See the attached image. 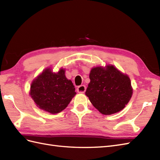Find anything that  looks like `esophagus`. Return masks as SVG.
Returning <instances> with one entry per match:
<instances>
[{"instance_id": "esophagus-1", "label": "esophagus", "mask_w": 160, "mask_h": 160, "mask_svg": "<svg viewBox=\"0 0 160 160\" xmlns=\"http://www.w3.org/2000/svg\"><path fill=\"white\" fill-rule=\"evenodd\" d=\"M86 91V87L84 85H80L77 88V92L79 93H84Z\"/></svg>"}]
</instances>
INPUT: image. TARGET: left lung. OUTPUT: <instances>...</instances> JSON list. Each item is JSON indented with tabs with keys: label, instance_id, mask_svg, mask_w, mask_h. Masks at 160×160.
<instances>
[{
	"label": "left lung",
	"instance_id": "obj_1",
	"mask_svg": "<svg viewBox=\"0 0 160 160\" xmlns=\"http://www.w3.org/2000/svg\"><path fill=\"white\" fill-rule=\"evenodd\" d=\"M89 78L91 82L85 94L102 114L119 112L128 104L132 95L130 80L113 65L93 68Z\"/></svg>",
	"mask_w": 160,
	"mask_h": 160
}]
</instances>
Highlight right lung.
<instances>
[{"label":"right lung","instance_id":"obj_1","mask_svg":"<svg viewBox=\"0 0 160 160\" xmlns=\"http://www.w3.org/2000/svg\"><path fill=\"white\" fill-rule=\"evenodd\" d=\"M72 82L65 76V69L53 73L46 69L31 84L30 95L38 107L52 114L58 113L67 108L76 95Z\"/></svg>","mask_w":160,"mask_h":160}]
</instances>
